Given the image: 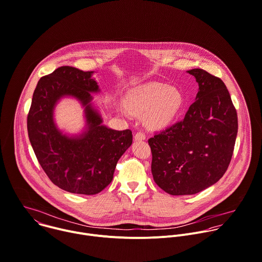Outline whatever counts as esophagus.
Wrapping results in <instances>:
<instances>
[{
    "mask_svg": "<svg viewBox=\"0 0 262 262\" xmlns=\"http://www.w3.org/2000/svg\"><path fill=\"white\" fill-rule=\"evenodd\" d=\"M134 139H135V140H144V139H145V134H144L143 132L139 131V132H137V133L135 134Z\"/></svg>",
    "mask_w": 262,
    "mask_h": 262,
    "instance_id": "1",
    "label": "esophagus"
}]
</instances>
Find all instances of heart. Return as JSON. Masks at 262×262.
Masks as SVG:
<instances>
[{"mask_svg": "<svg viewBox=\"0 0 262 262\" xmlns=\"http://www.w3.org/2000/svg\"><path fill=\"white\" fill-rule=\"evenodd\" d=\"M183 104V96L175 87L159 82H149L131 90L125 101L126 108L132 115L146 112L150 126L161 128L170 124Z\"/></svg>", "mask_w": 262, "mask_h": 262, "instance_id": "obj_1", "label": "heart"}]
</instances>
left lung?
I'll return each instance as SVG.
<instances>
[{
	"label": "left lung",
	"mask_w": 262,
	"mask_h": 262,
	"mask_svg": "<svg viewBox=\"0 0 262 262\" xmlns=\"http://www.w3.org/2000/svg\"><path fill=\"white\" fill-rule=\"evenodd\" d=\"M199 91L182 121L148 139L155 182L172 195L194 194L216 183L230 163L237 116L221 79L187 71Z\"/></svg>",
	"instance_id": "obj_1"
}]
</instances>
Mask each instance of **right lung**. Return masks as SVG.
I'll return each instance as SVG.
<instances>
[{"mask_svg":"<svg viewBox=\"0 0 262 262\" xmlns=\"http://www.w3.org/2000/svg\"><path fill=\"white\" fill-rule=\"evenodd\" d=\"M93 73L60 67L42 77L28 116L30 141L41 167L55 185L72 193L103 190L113 180L119 159L132 144L131 130L102 125L100 114L92 106L91 93L100 91ZM66 96L85 107L86 130L77 137L62 135L54 123L55 105Z\"/></svg>","mask_w":262,"mask_h":262,"instance_id":"add662e5","label":"right lung"}]
</instances>
